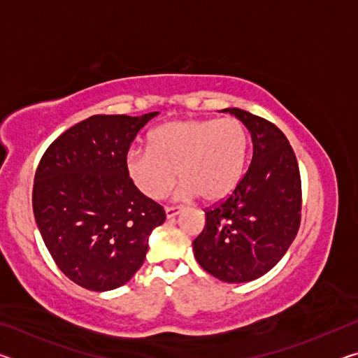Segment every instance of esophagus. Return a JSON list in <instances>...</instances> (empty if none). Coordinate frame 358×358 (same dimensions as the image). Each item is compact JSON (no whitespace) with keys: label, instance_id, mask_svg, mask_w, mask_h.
<instances>
[{"label":"esophagus","instance_id":"34e87169","mask_svg":"<svg viewBox=\"0 0 358 358\" xmlns=\"http://www.w3.org/2000/svg\"><path fill=\"white\" fill-rule=\"evenodd\" d=\"M181 210H183L181 207H166V216H167V217L177 216Z\"/></svg>","mask_w":358,"mask_h":358}]
</instances>
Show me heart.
Segmentation results:
<instances>
[{
  "label": "heart",
  "mask_w": 358,
  "mask_h": 358,
  "mask_svg": "<svg viewBox=\"0 0 358 358\" xmlns=\"http://www.w3.org/2000/svg\"><path fill=\"white\" fill-rule=\"evenodd\" d=\"M250 134L237 118L175 120L150 132L147 150H131L126 172L148 199H162L180 177L178 196L220 202L245 173Z\"/></svg>",
  "instance_id": "heart-1"
}]
</instances>
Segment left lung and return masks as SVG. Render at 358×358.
Instances as JSON below:
<instances>
[{
  "instance_id": "1",
  "label": "left lung",
  "mask_w": 358,
  "mask_h": 358,
  "mask_svg": "<svg viewBox=\"0 0 358 358\" xmlns=\"http://www.w3.org/2000/svg\"><path fill=\"white\" fill-rule=\"evenodd\" d=\"M251 134L252 159L222 202L205 210V227L192 241L205 271L224 282L257 280L280 262L300 227L299 162L273 123L241 108H224Z\"/></svg>"
}]
</instances>
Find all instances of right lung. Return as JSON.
<instances>
[{"mask_svg": "<svg viewBox=\"0 0 358 358\" xmlns=\"http://www.w3.org/2000/svg\"><path fill=\"white\" fill-rule=\"evenodd\" d=\"M142 117L93 115L63 132L34 175L36 224L58 268L78 286L104 292L128 282L148 251L164 208L137 189L126 156Z\"/></svg>", "mask_w": 358, "mask_h": 358, "instance_id": "add662e5", "label": "right lung"}]
</instances>
